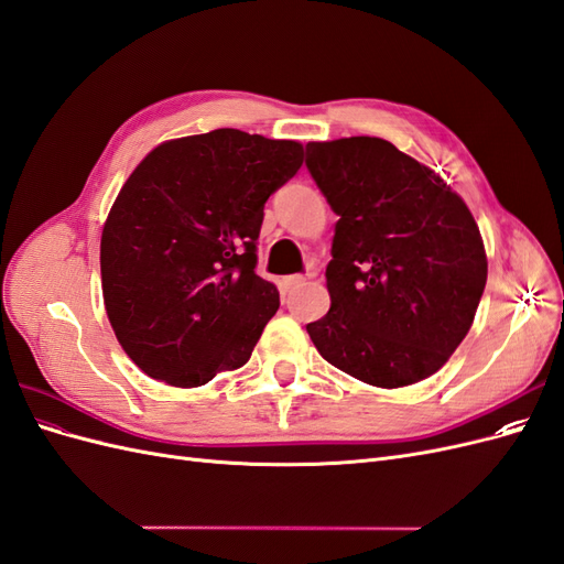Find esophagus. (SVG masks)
<instances>
[{
    "mask_svg": "<svg viewBox=\"0 0 564 564\" xmlns=\"http://www.w3.org/2000/svg\"><path fill=\"white\" fill-rule=\"evenodd\" d=\"M303 282H305V278H303V275H289V278H284V280H282V286H284V292H292V289L301 286Z\"/></svg>",
    "mask_w": 564,
    "mask_h": 564,
    "instance_id": "1",
    "label": "esophagus"
}]
</instances>
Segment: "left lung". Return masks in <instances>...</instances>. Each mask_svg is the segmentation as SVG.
Here are the masks:
<instances>
[{
    "instance_id": "8db88e82",
    "label": "left lung",
    "mask_w": 564,
    "mask_h": 564,
    "mask_svg": "<svg viewBox=\"0 0 564 564\" xmlns=\"http://www.w3.org/2000/svg\"><path fill=\"white\" fill-rule=\"evenodd\" d=\"M338 216L332 308L305 324L319 355L369 386L429 379L466 338L487 256L466 202L429 166L373 135L305 145Z\"/></svg>"
}]
</instances>
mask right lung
Masks as SVG:
<instances>
[{
  "instance_id": "add662e5",
  "label": "right lung",
  "mask_w": 564,
  "mask_h": 564,
  "mask_svg": "<svg viewBox=\"0 0 564 564\" xmlns=\"http://www.w3.org/2000/svg\"><path fill=\"white\" fill-rule=\"evenodd\" d=\"M303 145L214 129L158 145L119 191L100 237L104 301L124 352L178 388L240 369L280 308L256 275L268 197Z\"/></svg>"
}]
</instances>
